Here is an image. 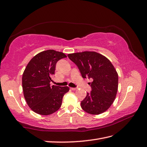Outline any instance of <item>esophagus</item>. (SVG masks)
<instances>
[{
	"instance_id": "obj_1",
	"label": "esophagus",
	"mask_w": 147,
	"mask_h": 147,
	"mask_svg": "<svg viewBox=\"0 0 147 147\" xmlns=\"http://www.w3.org/2000/svg\"><path fill=\"white\" fill-rule=\"evenodd\" d=\"M77 89H78L77 88H71V90H73V91L76 90Z\"/></svg>"
}]
</instances>
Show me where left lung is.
Here are the masks:
<instances>
[{
    "instance_id": "1",
    "label": "left lung",
    "mask_w": 147,
    "mask_h": 147,
    "mask_svg": "<svg viewBox=\"0 0 147 147\" xmlns=\"http://www.w3.org/2000/svg\"><path fill=\"white\" fill-rule=\"evenodd\" d=\"M76 64L83 78L93 80L89 83L91 91L81 101V107L91 115L103 113L111 107L117 96L118 75L107 57L94 51L68 54Z\"/></svg>"
}]
</instances>
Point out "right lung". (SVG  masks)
Wrapping results in <instances>:
<instances>
[{"label":"right lung","mask_w":147,"mask_h":147,"mask_svg":"<svg viewBox=\"0 0 147 147\" xmlns=\"http://www.w3.org/2000/svg\"><path fill=\"white\" fill-rule=\"evenodd\" d=\"M62 52L49 49L34 56L24 71L22 83L25 100L31 110L37 114L49 115L60 108L68 86H51L56 63L66 57Z\"/></svg>","instance_id":"1"}]
</instances>
